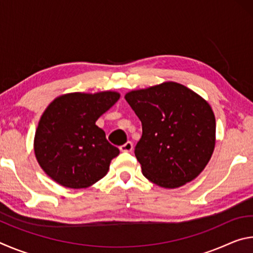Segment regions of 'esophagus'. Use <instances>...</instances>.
<instances>
[{"label": "esophagus", "mask_w": 253, "mask_h": 253, "mask_svg": "<svg viewBox=\"0 0 253 253\" xmlns=\"http://www.w3.org/2000/svg\"><path fill=\"white\" fill-rule=\"evenodd\" d=\"M119 149H121V152H127L129 153L132 151V143L131 142H127L126 144L122 145L121 147H119Z\"/></svg>", "instance_id": "esophagus-1"}]
</instances>
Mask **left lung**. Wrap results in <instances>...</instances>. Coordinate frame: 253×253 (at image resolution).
Returning a JSON list of instances; mask_svg holds the SVG:
<instances>
[{
    "label": "left lung",
    "mask_w": 253,
    "mask_h": 253,
    "mask_svg": "<svg viewBox=\"0 0 253 253\" xmlns=\"http://www.w3.org/2000/svg\"><path fill=\"white\" fill-rule=\"evenodd\" d=\"M142 122L135 156L144 176L165 188L198 177L215 146V117L198 93L177 83H163L126 93Z\"/></svg>",
    "instance_id": "left-lung-1"
}]
</instances>
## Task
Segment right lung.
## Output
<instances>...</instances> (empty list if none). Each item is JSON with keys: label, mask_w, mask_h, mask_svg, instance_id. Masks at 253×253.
<instances>
[{"label": "right lung", "mask_w": 253, "mask_h": 253, "mask_svg": "<svg viewBox=\"0 0 253 253\" xmlns=\"http://www.w3.org/2000/svg\"><path fill=\"white\" fill-rule=\"evenodd\" d=\"M119 97L116 91L72 92L46 107L34 136V154L54 182L85 188L107 174L119 149L108 143L96 122Z\"/></svg>", "instance_id": "obj_1"}]
</instances>
